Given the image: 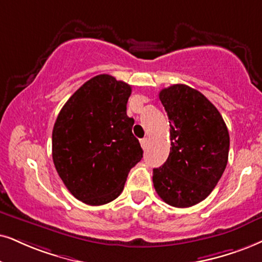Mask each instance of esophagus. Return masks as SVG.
Listing matches in <instances>:
<instances>
[{"instance_id": "esophagus-1", "label": "esophagus", "mask_w": 262, "mask_h": 262, "mask_svg": "<svg viewBox=\"0 0 262 262\" xmlns=\"http://www.w3.org/2000/svg\"><path fill=\"white\" fill-rule=\"evenodd\" d=\"M140 145H141V147L145 150V148H146V146H147V139H146V138L141 139V140H140Z\"/></svg>"}]
</instances>
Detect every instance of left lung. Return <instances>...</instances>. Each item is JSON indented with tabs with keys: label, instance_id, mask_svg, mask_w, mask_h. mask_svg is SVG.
Listing matches in <instances>:
<instances>
[{
	"label": "left lung",
	"instance_id": "left-lung-1",
	"mask_svg": "<svg viewBox=\"0 0 262 262\" xmlns=\"http://www.w3.org/2000/svg\"><path fill=\"white\" fill-rule=\"evenodd\" d=\"M169 118L170 152L154 169V186L165 203L187 208L210 194L228 160L230 135L223 116L207 98L186 84L162 89Z\"/></svg>",
	"mask_w": 262,
	"mask_h": 262
}]
</instances>
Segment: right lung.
Returning <instances> with one entry per match:
<instances>
[{
  "label": "right lung",
  "instance_id": "right-lung-1",
  "mask_svg": "<svg viewBox=\"0 0 262 262\" xmlns=\"http://www.w3.org/2000/svg\"><path fill=\"white\" fill-rule=\"evenodd\" d=\"M132 87L110 75L81 85L59 112L52 134L55 169L78 201L102 205L123 191L128 173L142 158L127 116Z\"/></svg>",
  "mask_w": 262,
  "mask_h": 262
}]
</instances>
